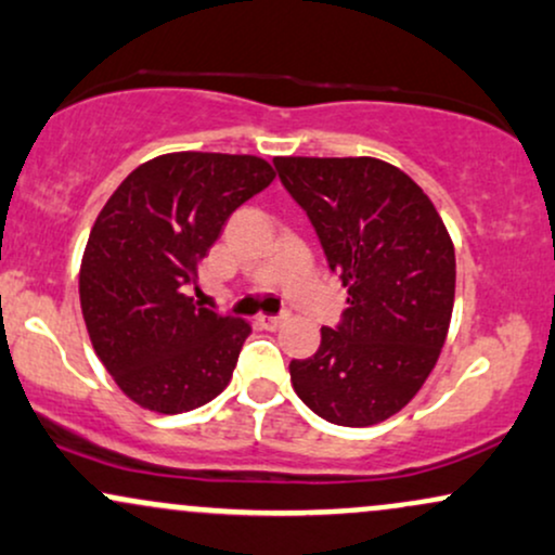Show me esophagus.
<instances>
[{
	"instance_id": "obj_1",
	"label": "esophagus",
	"mask_w": 555,
	"mask_h": 555,
	"mask_svg": "<svg viewBox=\"0 0 555 555\" xmlns=\"http://www.w3.org/2000/svg\"><path fill=\"white\" fill-rule=\"evenodd\" d=\"M284 323L282 315H258V326L266 331H276Z\"/></svg>"
}]
</instances>
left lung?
Listing matches in <instances>:
<instances>
[{"label": "left lung", "mask_w": 555, "mask_h": 555, "mask_svg": "<svg viewBox=\"0 0 555 555\" xmlns=\"http://www.w3.org/2000/svg\"><path fill=\"white\" fill-rule=\"evenodd\" d=\"M308 214L347 308L321 328L292 386L318 417L365 428L397 415L425 384L454 308L456 258L430 197L378 158H273Z\"/></svg>", "instance_id": "1"}]
</instances>
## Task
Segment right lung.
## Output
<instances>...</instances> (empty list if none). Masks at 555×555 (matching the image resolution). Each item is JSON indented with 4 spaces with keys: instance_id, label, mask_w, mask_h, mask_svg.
<instances>
[{
    "instance_id": "right-lung-1",
    "label": "right lung",
    "mask_w": 555,
    "mask_h": 555,
    "mask_svg": "<svg viewBox=\"0 0 555 555\" xmlns=\"http://www.w3.org/2000/svg\"><path fill=\"white\" fill-rule=\"evenodd\" d=\"M258 156L145 162L114 190L88 237L80 308L93 349L145 410L180 415L224 391L250 326L197 308V266L245 201L273 182Z\"/></svg>"
}]
</instances>
